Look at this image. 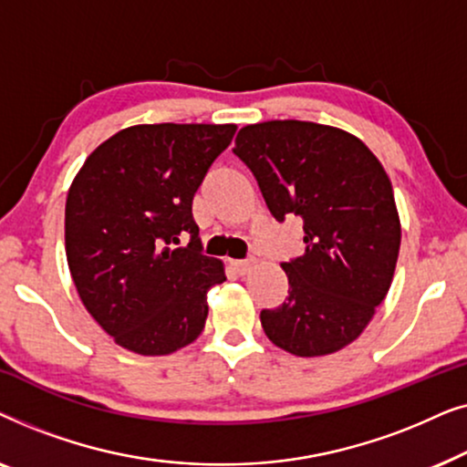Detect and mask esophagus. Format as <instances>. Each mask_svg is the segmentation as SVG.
I'll return each instance as SVG.
<instances>
[{
    "instance_id": "esophagus-1",
    "label": "esophagus",
    "mask_w": 467,
    "mask_h": 467,
    "mask_svg": "<svg viewBox=\"0 0 467 467\" xmlns=\"http://www.w3.org/2000/svg\"><path fill=\"white\" fill-rule=\"evenodd\" d=\"M254 261L248 259V261H232V267L235 270V274H240V276H244V274H248L253 270Z\"/></svg>"
}]
</instances>
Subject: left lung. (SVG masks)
Instances as JSON below:
<instances>
[{
  "mask_svg": "<svg viewBox=\"0 0 467 467\" xmlns=\"http://www.w3.org/2000/svg\"><path fill=\"white\" fill-rule=\"evenodd\" d=\"M234 152L274 219H304L306 251L280 264L289 297L261 310V327L296 357L337 353L363 334L393 283L401 223L385 168L353 133L293 119L242 127Z\"/></svg>",
  "mask_w": 467,
  "mask_h": 467,
  "instance_id": "obj_1",
  "label": "left lung"
}]
</instances>
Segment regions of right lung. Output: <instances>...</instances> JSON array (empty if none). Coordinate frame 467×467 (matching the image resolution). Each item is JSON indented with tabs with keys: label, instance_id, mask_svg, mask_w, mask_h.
Instances as JSON below:
<instances>
[{
	"label": "right lung",
	"instance_id": "obj_1",
	"mask_svg": "<svg viewBox=\"0 0 467 467\" xmlns=\"http://www.w3.org/2000/svg\"><path fill=\"white\" fill-rule=\"evenodd\" d=\"M238 125L125 127L101 142L66 202V254L78 297L127 350L163 357L189 347L225 265L200 253L191 203ZM184 233L189 247H179Z\"/></svg>",
	"mask_w": 467,
	"mask_h": 467
}]
</instances>
